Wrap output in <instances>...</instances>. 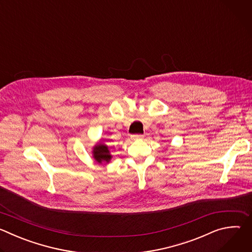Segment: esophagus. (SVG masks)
<instances>
[{
  "mask_svg": "<svg viewBox=\"0 0 252 252\" xmlns=\"http://www.w3.org/2000/svg\"><path fill=\"white\" fill-rule=\"evenodd\" d=\"M130 137L132 140H136V139H141L143 137V135L142 134H132V135H130Z\"/></svg>",
  "mask_w": 252,
  "mask_h": 252,
  "instance_id": "34e87169",
  "label": "esophagus"
}]
</instances>
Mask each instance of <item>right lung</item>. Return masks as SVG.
Returning <instances> with one entry per match:
<instances>
[{"label": "right lung", "mask_w": 252, "mask_h": 252, "mask_svg": "<svg viewBox=\"0 0 252 252\" xmlns=\"http://www.w3.org/2000/svg\"><path fill=\"white\" fill-rule=\"evenodd\" d=\"M93 158L99 164H107L110 163L113 156L109 150V147L103 140L97 141L95 145L93 147Z\"/></svg>", "instance_id": "right-lung-1"}]
</instances>
